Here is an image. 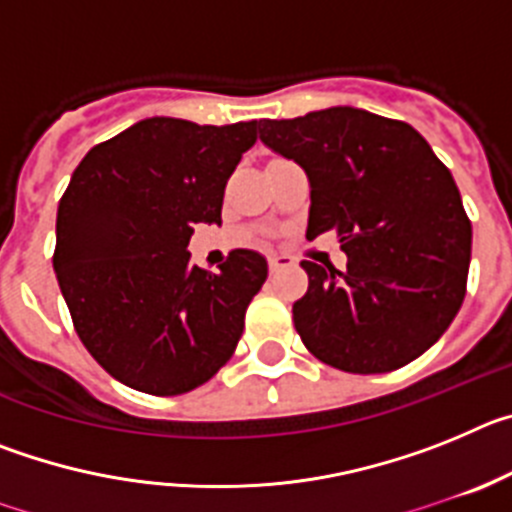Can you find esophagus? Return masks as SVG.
I'll return each mask as SVG.
<instances>
[{
  "label": "esophagus",
  "mask_w": 512,
  "mask_h": 512,
  "mask_svg": "<svg viewBox=\"0 0 512 512\" xmlns=\"http://www.w3.org/2000/svg\"><path fill=\"white\" fill-rule=\"evenodd\" d=\"M295 261L289 259V256H284V253H274V256H269V269L271 274H277V271L287 269V266H292Z\"/></svg>",
  "instance_id": "34e87169"
}]
</instances>
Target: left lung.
Here are the masks:
<instances>
[{
	"label": "left lung",
	"instance_id": "obj_1",
	"mask_svg": "<svg viewBox=\"0 0 512 512\" xmlns=\"http://www.w3.org/2000/svg\"><path fill=\"white\" fill-rule=\"evenodd\" d=\"M259 135L310 179L307 241L336 230L348 256L346 271L302 261L307 351L351 374L418 359L467 295L472 223L451 171L408 122L356 107L261 120Z\"/></svg>",
	"mask_w": 512,
	"mask_h": 512
}]
</instances>
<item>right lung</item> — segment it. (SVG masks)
<instances>
[{"instance_id":"1","label":"right lung","mask_w":512,"mask_h":512,"mask_svg":"<svg viewBox=\"0 0 512 512\" xmlns=\"http://www.w3.org/2000/svg\"><path fill=\"white\" fill-rule=\"evenodd\" d=\"M256 120L148 117L94 146L58 202L56 269L81 343L104 372L148 395H182L233 356L269 266L248 248L220 271L189 261L197 223H217Z\"/></svg>"}]
</instances>
